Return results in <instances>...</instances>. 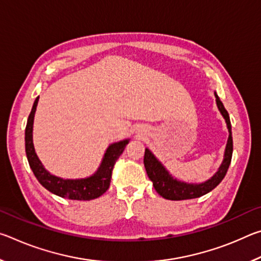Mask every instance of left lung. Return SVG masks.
I'll return each mask as SVG.
<instances>
[{"label":"left lung","instance_id":"left-lung-1","mask_svg":"<svg viewBox=\"0 0 261 261\" xmlns=\"http://www.w3.org/2000/svg\"><path fill=\"white\" fill-rule=\"evenodd\" d=\"M216 105L220 113L222 114L224 120H226L229 137L227 141L226 151H224L223 161L221 163L219 170L212 176L210 179H207L204 183H185L174 178L168 170L163 167L162 163L154 156V154L149 151L148 148L145 149L144 155V165L148 178L153 182V187L155 191L160 194L161 197L168 200H185V199H193V198H199L204 194L211 192L214 188L218 187L221 180L226 176L228 168L230 166L231 156H232V136H231V123L229 118V114L224 108L223 103L221 102L219 96L216 93Z\"/></svg>","mask_w":261,"mask_h":261}]
</instances>
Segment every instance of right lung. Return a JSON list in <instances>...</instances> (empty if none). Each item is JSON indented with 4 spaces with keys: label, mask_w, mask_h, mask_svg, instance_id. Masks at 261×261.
I'll use <instances>...</instances> for the list:
<instances>
[{
    "label": "right lung",
    "mask_w": 261,
    "mask_h": 261,
    "mask_svg": "<svg viewBox=\"0 0 261 261\" xmlns=\"http://www.w3.org/2000/svg\"><path fill=\"white\" fill-rule=\"evenodd\" d=\"M38 101L39 96L34 101L25 129L26 156H28L29 165L34 176L43 188L59 197L68 198V199L71 200H92L99 198L101 194H103L108 190L115 163L124 151L126 144L129 143V139L121 140L118 143L110 145L105 153L102 162H101L98 170L90 177L81 179H63L57 177V176L48 173L43 168L42 163L39 160L37 153L34 151L32 132L34 114L35 110H37Z\"/></svg>",
    "instance_id": "right-lung-1"
}]
</instances>
